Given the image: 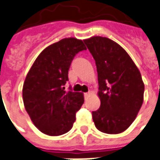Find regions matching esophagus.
I'll return each mask as SVG.
<instances>
[{
    "instance_id": "obj_1",
    "label": "esophagus",
    "mask_w": 160,
    "mask_h": 160,
    "mask_svg": "<svg viewBox=\"0 0 160 160\" xmlns=\"http://www.w3.org/2000/svg\"><path fill=\"white\" fill-rule=\"evenodd\" d=\"M90 95V92H88V93H84V98H88V97Z\"/></svg>"
}]
</instances>
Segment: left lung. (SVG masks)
I'll use <instances>...</instances> for the list:
<instances>
[{
  "label": "left lung",
  "mask_w": 160,
  "mask_h": 160,
  "mask_svg": "<svg viewBox=\"0 0 160 160\" xmlns=\"http://www.w3.org/2000/svg\"><path fill=\"white\" fill-rule=\"evenodd\" d=\"M84 43L95 61L100 107L92 112L96 128L118 134L130 127L143 102L144 83L130 56L111 39L94 36Z\"/></svg>",
  "instance_id": "8db88e82"
}]
</instances>
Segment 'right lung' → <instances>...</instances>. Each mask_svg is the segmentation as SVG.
I'll return each mask as SVG.
<instances>
[{
    "mask_svg": "<svg viewBox=\"0 0 160 160\" xmlns=\"http://www.w3.org/2000/svg\"><path fill=\"white\" fill-rule=\"evenodd\" d=\"M87 50L81 39L66 38L50 44L36 58L22 87L26 111L38 129L60 136L72 129L76 112L84 102L79 92H67L68 70L76 54Z\"/></svg>",
    "mask_w": 160,
    "mask_h": 160,
    "instance_id": "right-lung-1",
    "label": "right lung"
}]
</instances>
